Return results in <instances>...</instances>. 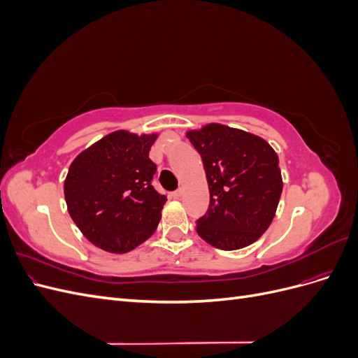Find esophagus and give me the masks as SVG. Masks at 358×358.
I'll list each match as a JSON object with an SVG mask.
<instances>
[{"instance_id":"obj_1","label":"esophagus","mask_w":358,"mask_h":358,"mask_svg":"<svg viewBox=\"0 0 358 358\" xmlns=\"http://www.w3.org/2000/svg\"><path fill=\"white\" fill-rule=\"evenodd\" d=\"M171 197H173V199H180V197H182V189L173 191V192H171Z\"/></svg>"}]
</instances>
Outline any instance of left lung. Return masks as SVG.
Masks as SVG:
<instances>
[{
	"label": "left lung",
	"mask_w": 358,
	"mask_h": 358,
	"mask_svg": "<svg viewBox=\"0 0 358 358\" xmlns=\"http://www.w3.org/2000/svg\"><path fill=\"white\" fill-rule=\"evenodd\" d=\"M201 157L209 209L197 233L209 245L234 251L258 241L272 224L282 192L279 158L264 138L222 124L187 133Z\"/></svg>",
	"instance_id": "8db88e82"
}]
</instances>
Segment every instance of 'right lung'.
<instances>
[{
    "label": "right lung",
    "instance_id": "add662e5",
    "mask_svg": "<svg viewBox=\"0 0 358 358\" xmlns=\"http://www.w3.org/2000/svg\"><path fill=\"white\" fill-rule=\"evenodd\" d=\"M158 134L119 129L74 158L64 196L74 224L96 248L124 254L157 230L167 201L152 187L157 166L149 158Z\"/></svg>",
    "mask_w": 358,
    "mask_h": 358
}]
</instances>
